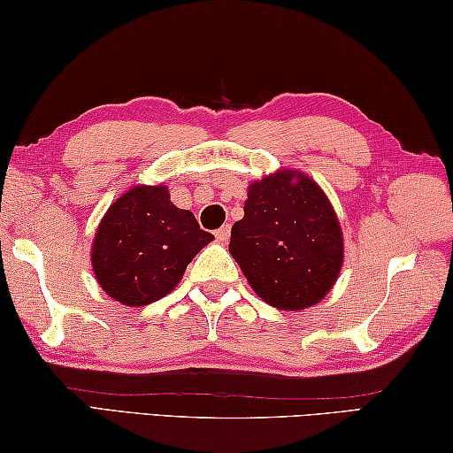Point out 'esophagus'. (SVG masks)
<instances>
[{
  "label": "esophagus",
  "instance_id": "esophagus-1",
  "mask_svg": "<svg viewBox=\"0 0 453 453\" xmlns=\"http://www.w3.org/2000/svg\"><path fill=\"white\" fill-rule=\"evenodd\" d=\"M229 234H232V229H229V226H221L218 232H216L218 242H227L229 240Z\"/></svg>",
  "mask_w": 453,
  "mask_h": 453
}]
</instances>
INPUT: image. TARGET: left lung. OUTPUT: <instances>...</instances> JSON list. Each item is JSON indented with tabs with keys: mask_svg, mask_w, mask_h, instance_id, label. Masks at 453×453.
Segmentation results:
<instances>
[{
	"mask_svg": "<svg viewBox=\"0 0 453 453\" xmlns=\"http://www.w3.org/2000/svg\"><path fill=\"white\" fill-rule=\"evenodd\" d=\"M229 251L264 302L294 311L318 303L332 289L343 240L318 183L286 170L251 183Z\"/></svg>",
	"mask_w": 453,
	"mask_h": 453,
	"instance_id": "8db88e82",
	"label": "left lung"
}]
</instances>
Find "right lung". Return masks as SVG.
<instances>
[{
    "label": "right lung",
    "instance_id": "right-lung-1",
    "mask_svg": "<svg viewBox=\"0 0 453 453\" xmlns=\"http://www.w3.org/2000/svg\"><path fill=\"white\" fill-rule=\"evenodd\" d=\"M213 240L164 186H135L111 203L97 227L91 264L105 294L148 305L178 286L188 264Z\"/></svg>",
    "mask_w": 453,
    "mask_h": 453
}]
</instances>
